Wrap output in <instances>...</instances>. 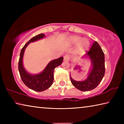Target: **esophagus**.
Listing matches in <instances>:
<instances>
[{
	"instance_id": "obj_1",
	"label": "esophagus",
	"mask_w": 124,
	"mask_h": 124,
	"mask_svg": "<svg viewBox=\"0 0 124 124\" xmlns=\"http://www.w3.org/2000/svg\"><path fill=\"white\" fill-rule=\"evenodd\" d=\"M70 60V57L68 54H66V55L64 56V61L65 62L69 61Z\"/></svg>"
}]
</instances>
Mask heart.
<instances>
[{"instance_id": "obj_1", "label": "heart", "mask_w": 124, "mask_h": 124, "mask_svg": "<svg viewBox=\"0 0 124 124\" xmlns=\"http://www.w3.org/2000/svg\"><path fill=\"white\" fill-rule=\"evenodd\" d=\"M70 42L72 44H78V52L83 54L89 50L90 46V42L87 39H84L78 35H73L70 39Z\"/></svg>"}]
</instances>
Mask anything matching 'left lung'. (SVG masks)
Wrapping results in <instances>:
<instances>
[{
    "label": "left lung",
    "instance_id": "obj_1",
    "mask_svg": "<svg viewBox=\"0 0 124 124\" xmlns=\"http://www.w3.org/2000/svg\"><path fill=\"white\" fill-rule=\"evenodd\" d=\"M89 57L91 62V69L86 80H74L70 75L73 85L80 91H88L97 86L102 81L105 73L104 54L97 41L94 42L89 51L83 57Z\"/></svg>",
    "mask_w": 124,
    "mask_h": 124
}]
</instances>
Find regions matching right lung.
Wrapping results in <instances>:
<instances>
[{
	"mask_svg": "<svg viewBox=\"0 0 124 124\" xmlns=\"http://www.w3.org/2000/svg\"><path fill=\"white\" fill-rule=\"evenodd\" d=\"M44 37L45 34L41 33L32 38L27 42L21 51L18 62V70L22 81L29 89L37 92L43 91L51 86L54 81V69L61 64L63 60V57H61L51 61L47 64L43 72L37 74H31L25 70L23 65V57L25 49L30 43L37 41Z\"/></svg>",
	"mask_w": 124,
	"mask_h": 124,
	"instance_id": "add662e5",
	"label": "right lung"
}]
</instances>
